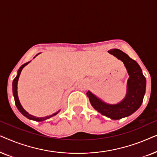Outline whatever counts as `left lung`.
Returning <instances> with one entry per match:
<instances>
[{"label": "left lung", "instance_id": "left-lung-1", "mask_svg": "<svg viewBox=\"0 0 157 157\" xmlns=\"http://www.w3.org/2000/svg\"><path fill=\"white\" fill-rule=\"evenodd\" d=\"M108 52L123 62L129 75L125 98L119 104H109L96 97L91 91H89L86 94L92 106L96 111L111 119L118 120L132 114L141 106L146 91V78L136 61L123 51L114 48Z\"/></svg>", "mask_w": 157, "mask_h": 157}]
</instances>
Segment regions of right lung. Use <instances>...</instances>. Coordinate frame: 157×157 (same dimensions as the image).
Masks as SVG:
<instances>
[{"label":"right lung","mask_w":157,"mask_h":157,"mask_svg":"<svg viewBox=\"0 0 157 157\" xmlns=\"http://www.w3.org/2000/svg\"><path fill=\"white\" fill-rule=\"evenodd\" d=\"M38 54H39V53H38V54L36 56H38ZM35 57H34V58H35ZM30 62H31V61L27 62V63H24L23 65L21 66L20 68H19L18 71V74H17L16 77L13 79V96H14L15 104H16V107H17V109H18V111H20V112L22 113V114L24 116V117L28 118V119H29L31 120H33V121H45V120H46L48 119H50L51 117H53V116L56 115L57 113L59 112L60 110L58 111V112L53 113V114H52V115L47 116V117H34V116H33V115L29 114V113H28L26 111H25V109L23 108L22 106H21V103H20V101H19V99H18V91H17V85H18V78H19V76H20V74L21 73V71H22L23 68H24L25 66L27 65V64H29Z\"/></svg>","instance_id":"obj_1"}]
</instances>
